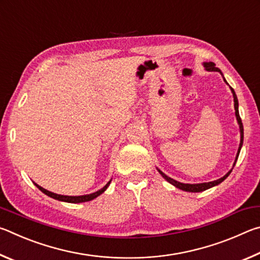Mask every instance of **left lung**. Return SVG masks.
Segmentation results:
<instances>
[{
    "mask_svg": "<svg viewBox=\"0 0 260 260\" xmlns=\"http://www.w3.org/2000/svg\"><path fill=\"white\" fill-rule=\"evenodd\" d=\"M204 67L205 69L208 70V71H218L221 73V71L218 68H215V64L212 63V61H209V63H204ZM222 74V73H221ZM223 80H225V78H223ZM225 82H227L225 80ZM232 89V93H233V96H234V108H235V114H236V119H237V122H239L240 125V131H241V142H240V147H239V151H237V155H236V158H235V162L237 160V158H239V155H240V150H241V147L242 144H243V125H242V120H241V117H240V113H239V101H237V98H236V94L235 91L233 88L231 87ZM235 162H234V166H235ZM158 172H159L161 174V177L164 178L166 181H169L171 184H173V186H175L179 189H181V190H184V191H189V192H201V191H204L206 190V189H209L211 187L213 186H217V184H219L220 182H222L223 180H225L228 175L231 174L232 170L228 172L226 175H223L222 178H220L218 180H214V181H211V182H204V183H197V184H189V183H181V182H178L175 181V180H173L172 178L167 177L166 174H164L161 172L160 170H158Z\"/></svg>",
    "mask_w": 260,
    "mask_h": 260,
    "instance_id": "obj_1",
    "label": "left lung"
}]
</instances>
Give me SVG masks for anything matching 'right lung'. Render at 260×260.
I'll return each mask as SVG.
<instances>
[{
	"instance_id": "right-lung-1",
	"label": "right lung",
	"mask_w": 260,
	"mask_h": 260,
	"mask_svg": "<svg viewBox=\"0 0 260 260\" xmlns=\"http://www.w3.org/2000/svg\"><path fill=\"white\" fill-rule=\"evenodd\" d=\"M110 182H111V181H109L102 189H101V190L96 191V192H93V193H89V195H83V196H64V195H58V193H54V192H51V191L46 190L45 188L40 187V186H39V184H37V183H34V184H35V186H37L39 189H40V190H41L43 193H46V195H48L49 197H52V199H55V200L63 201V202H68V203H82V202H89V201H91V200L96 199V197H98V196H100L101 193L104 192L105 189H107V188L109 187Z\"/></svg>"
}]
</instances>
